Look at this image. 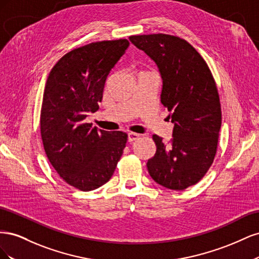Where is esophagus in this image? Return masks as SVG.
<instances>
[{
  "instance_id": "obj_1",
  "label": "esophagus",
  "mask_w": 259,
  "mask_h": 259,
  "mask_svg": "<svg viewBox=\"0 0 259 259\" xmlns=\"http://www.w3.org/2000/svg\"><path fill=\"white\" fill-rule=\"evenodd\" d=\"M138 138H139V135L136 134V133H128V135H127L128 143H133L134 140H137Z\"/></svg>"
}]
</instances>
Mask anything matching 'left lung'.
Returning <instances> with one entry per match:
<instances>
[{"label": "left lung", "instance_id": "left-lung-1", "mask_svg": "<svg viewBox=\"0 0 259 259\" xmlns=\"http://www.w3.org/2000/svg\"><path fill=\"white\" fill-rule=\"evenodd\" d=\"M130 41L154 62L162 77L161 103L174 124L168 143L153 135L156 146L148 171L156 184L184 190L206 174L214 161L222 109L206 62L183 38L168 34L132 35Z\"/></svg>", "mask_w": 259, "mask_h": 259}]
</instances>
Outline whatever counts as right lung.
Segmentation results:
<instances>
[{"instance_id": "add662e5", "label": "right lung", "mask_w": 259, "mask_h": 259, "mask_svg": "<svg viewBox=\"0 0 259 259\" xmlns=\"http://www.w3.org/2000/svg\"><path fill=\"white\" fill-rule=\"evenodd\" d=\"M127 40L101 41L67 53L50 72L41 110V136L49 161L67 184L82 191L105 185L114 173L127 135L85 123L98 110L107 76Z\"/></svg>"}]
</instances>
